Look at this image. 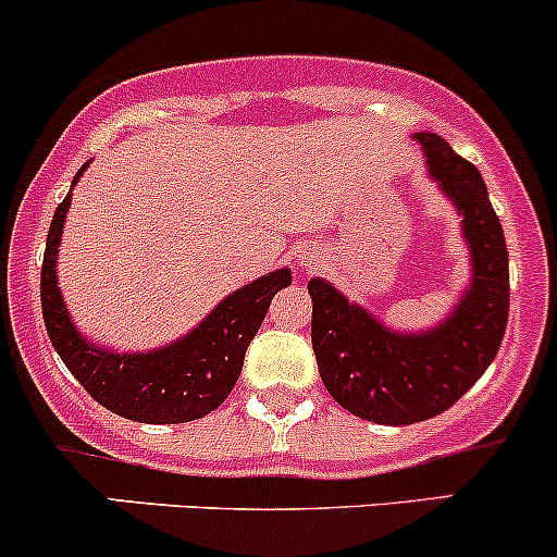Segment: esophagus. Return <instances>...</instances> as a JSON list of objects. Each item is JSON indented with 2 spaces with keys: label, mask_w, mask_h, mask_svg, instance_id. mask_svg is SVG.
Masks as SVG:
<instances>
[{
  "label": "esophagus",
  "mask_w": 557,
  "mask_h": 557,
  "mask_svg": "<svg viewBox=\"0 0 557 557\" xmlns=\"http://www.w3.org/2000/svg\"><path fill=\"white\" fill-rule=\"evenodd\" d=\"M322 264H325V256L317 248L301 246L296 250V267L304 269V272H314V269H320Z\"/></svg>",
  "instance_id": "obj_1"
}]
</instances>
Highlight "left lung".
I'll return each mask as SVG.
<instances>
[{"instance_id": "obj_1", "label": "left lung", "mask_w": 557, "mask_h": 557, "mask_svg": "<svg viewBox=\"0 0 557 557\" xmlns=\"http://www.w3.org/2000/svg\"><path fill=\"white\" fill-rule=\"evenodd\" d=\"M442 193L462 216L470 283L447 320L399 333L348 304L327 280H309L311 346L327 394L357 418L412 425L449 409L497 357L510 307V269L497 213L479 169L438 134H414Z\"/></svg>"}]
</instances>
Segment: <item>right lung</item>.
Returning a JSON list of instances; mask_svg holds the SVG:
<instances>
[{
	"label": "right lung",
	"mask_w": 557,
	"mask_h": 557,
	"mask_svg": "<svg viewBox=\"0 0 557 557\" xmlns=\"http://www.w3.org/2000/svg\"><path fill=\"white\" fill-rule=\"evenodd\" d=\"M87 163L73 176L76 185ZM71 193L54 211L41 264V314L54 351L97 405L137 423H189L206 418L235 388L246 348L264 322L277 290L290 285V269H277L230 293L193 333L143 354H119L89 344L73 325L58 288V246Z\"/></svg>",
	"instance_id": "add662e5"
}]
</instances>
